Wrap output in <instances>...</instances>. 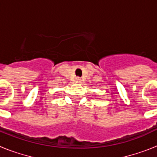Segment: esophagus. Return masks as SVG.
Masks as SVG:
<instances>
[{"mask_svg":"<svg viewBox=\"0 0 157 157\" xmlns=\"http://www.w3.org/2000/svg\"><path fill=\"white\" fill-rule=\"evenodd\" d=\"M76 81L78 83H81V77H76Z\"/></svg>","mask_w":157,"mask_h":157,"instance_id":"1","label":"esophagus"}]
</instances>
